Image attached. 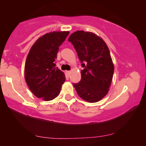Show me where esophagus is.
I'll return each mask as SVG.
<instances>
[{
    "mask_svg": "<svg viewBox=\"0 0 146 146\" xmlns=\"http://www.w3.org/2000/svg\"><path fill=\"white\" fill-rule=\"evenodd\" d=\"M66 74H67L68 76H70V74H71V71H66Z\"/></svg>",
    "mask_w": 146,
    "mask_h": 146,
    "instance_id": "34e87169",
    "label": "esophagus"
}]
</instances>
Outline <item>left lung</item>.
Here are the masks:
<instances>
[{
	"label": "left lung",
	"mask_w": 146,
	"mask_h": 146,
	"mask_svg": "<svg viewBox=\"0 0 146 146\" xmlns=\"http://www.w3.org/2000/svg\"><path fill=\"white\" fill-rule=\"evenodd\" d=\"M82 66L81 80L74 84L84 100L94 103L101 100L109 91L114 66L108 47L103 39L91 32L77 31L70 36Z\"/></svg>",
	"instance_id": "obj_1"
}]
</instances>
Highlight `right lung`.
<instances>
[{
    "instance_id": "1",
    "label": "right lung",
    "mask_w": 146,
    "mask_h": 146,
    "mask_svg": "<svg viewBox=\"0 0 146 146\" xmlns=\"http://www.w3.org/2000/svg\"><path fill=\"white\" fill-rule=\"evenodd\" d=\"M69 31H54L42 36L30 50L25 66V78L36 97L44 101L54 99L66 80L64 73L56 67L59 46Z\"/></svg>"
}]
</instances>
